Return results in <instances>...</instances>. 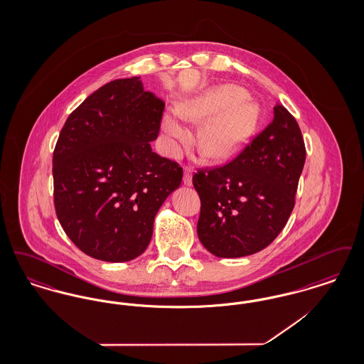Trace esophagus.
<instances>
[{"mask_svg": "<svg viewBox=\"0 0 364 364\" xmlns=\"http://www.w3.org/2000/svg\"><path fill=\"white\" fill-rule=\"evenodd\" d=\"M183 181L186 186H192V169L190 166H186L184 168V177H183Z\"/></svg>", "mask_w": 364, "mask_h": 364, "instance_id": "1", "label": "esophagus"}]
</instances>
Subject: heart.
I'll list each match as a JSON object with an SVG mask.
<instances>
[{
    "label": "heart",
    "instance_id": "obj_1",
    "mask_svg": "<svg viewBox=\"0 0 364 364\" xmlns=\"http://www.w3.org/2000/svg\"><path fill=\"white\" fill-rule=\"evenodd\" d=\"M164 116L162 131L171 154H177L190 138V129L183 119L200 120L208 117L198 131V146L210 158H228L240 150L254 134L260 119L259 105L248 98L242 87L235 85L213 87L200 95L184 101Z\"/></svg>",
    "mask_w": 364,
    "mask_h": 364
}]
</instances>
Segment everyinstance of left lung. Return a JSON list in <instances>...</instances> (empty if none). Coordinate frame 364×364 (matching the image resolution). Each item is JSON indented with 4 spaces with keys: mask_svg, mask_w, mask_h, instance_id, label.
<instances>
[{
    "mask_svg": "<svg viewBox=\"0 0 364 364\" xmlns=\"http://www.w3.org/2000/svg\"><path fill=\"white\" fill-rule=\"evenodd\" d=\"M306 162L294 116L274 106V119L223 166L198 171L192 183L200 198L198 237L218 258L259 252L287 225Z\"/></svg>",
    "mask_w": 364,
    "mask_h": 364,
    "instance_id": "obj_1",
    "label": "left lung"
}]
</instances>
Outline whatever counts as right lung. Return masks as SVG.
Returning a JSON list of instances; mask_svg holds the SVG:
<instances>
[{
  "label": "right lung",
  "mask_w": 364,
  "mask_h": 364,
  "mask_svg": "<svg viewBox=\"0 0 364 364\" xmlns=\"http://www.w3.org/2000/svg\"><path fill=\"white\" fill-rule=\"evenodd\" d=\"M164 109L138 76L117 79L87 97L60 132L53 153L55 214L91 258H138L158 210L181 183V166L150 146Z\"/></svg>",
  "instance_id": "obj_1"
}]
</instances>
